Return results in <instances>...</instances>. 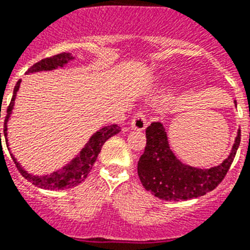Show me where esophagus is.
<instances>
[{
  "label": "esophagus",
  "mask_w": 250,
  "mask_h": 250,
  "mask_svg": "<svg viewBox=\"0 0 250 250\" xmlns=\"http://www.w3.org/2000/svg\"><path fill=\"white\" fill-rule=\"evenodd\" d=\"M147 127V121H146V115L144 112H137L131 122V128L137 129V131H142Z\"/></svg>",
  "instance_id": "obj_1"
}]
</instances>
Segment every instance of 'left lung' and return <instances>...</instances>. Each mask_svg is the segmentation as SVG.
<instances>
[{"label":"left lung","instance_id":"obj_1","mask_svg":"<svg viewBox=\"0 0 250 250\" xmlns=\"http://www.w3.org/2000/svg\"><path fill=\"white\" fill-rule=\"evenodd\" d=\"M236 105V102H235ZM240 145V131L228 159L217 167L198 169L178 160L169 147L167 136L160 122L146 128V147L137 164L142 186L155 197L165 201H186L205 196L219 186L231 167Z\"/></svg>","mask_w":250,"mask_h":250}]
</instances>
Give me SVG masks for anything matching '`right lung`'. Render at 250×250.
<instances>
[{
  "instance_id": "add662e5",
  "label": "right lung",
  "mask_w": 250,
  "mask_h": 250,
  "mask_svg": "<svg viewBox=\"0 0 250 250\" xmlns=\"http://www.w3.org/2000/svg\"><path fill=\"white\" fill-rule=\"evenodd\" d=\"M72 60L73 57L71 56V53L63 52V53L56 54V56H52V57L44 58V60L39 61V62H37L35 64H33V66L26 71V73L56 70L58 67H63L64 64H67ZM20 83H21V80H19L18 83H16L11 103H10V105L7 106V112H6L5 125H3V135H5L6 145H7V122L12 113V108H14L15 105L16 93H18L19 87H20ZM119 131H121V127L117 125H106V127L100 128L99 131H96L95 133L90 137L89 142L83 146V150L80 151V154L71 161L70 164H67L66 167H62L61 170L54 171V173L48 174V175H42V177H39V175L29 174L28 171L22 169L21 165L19 164L18 161H16V159L11 155L12 160H14L15 165H16L18 170L20 171V174H21L22 177H24L25 179H28L29 182L34 184L35 187L44 188V189H66V188H72V187H76L79 186L80 183H83V180L86 179L87 174L90 173L91 167H93L94 163H95L96 159H98V155H99L100 150H102L103 145L105 144V141L108 138L119 133Z\"/></svg>"
}]
</instances>
